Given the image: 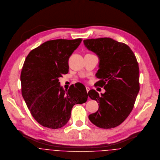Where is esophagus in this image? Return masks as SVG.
Listing matches in <instances>:
<instances>
[{"label": "esophagus", "instance_id": "1", "mask_svg": "<svg viewBox=\"0 0 160 160\" xmlns=\"http://www.w3.org/2000/svg\"><path fill=\"white\" fill-rule=\"evenodd\" d=\"M86 91H87V92L88 93V92L90 91V88H89V87H86Z\"/></svg>", "mask_w": 160, "mask_h": 160}]
</instances>
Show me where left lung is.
Masks as SVG:
<instances>
[{"label": "left lung", "instance_id": "obj_1", "mask_svg": "<svg viewBox=\"0 0 160 160\" xmlns=\"http://www.w3.org/2000/svg\"><path fill=\"white\" fill-rule=\"evenodd\" d=\"M85 46L99 58L95 86L103 88L104 93L93 89L89 97L98 103V110L89 116L96 126L111 129L121 124L132 112L139 92V68L131 48L112 38L84 40Z\"/></svg>", "mask_w": 160, "mask_h": 160}]
</instances>
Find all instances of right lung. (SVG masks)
I'll return each instance as SVG.
<instances>
[{
	"mask_svg": "<svg viewBox=\"0 0 160 160\" xmlns=\"http://www.w3.org/2000/svg\"><path fill=\"white\" fill-rule=\"evenodd\" d=\"M82 39L48 41L32 50L21 72L22 93L31 114L44 127L58 129L71 117L75 104L88 100L85 86L77 82L68 90L60 85L58 78L68 72V60Z\"/></svg>",
	"mask_w": 160,
	"mask_h": 160,
	"instance_id": "add662e5",
	"label": "right lung"
}]
</instances>
